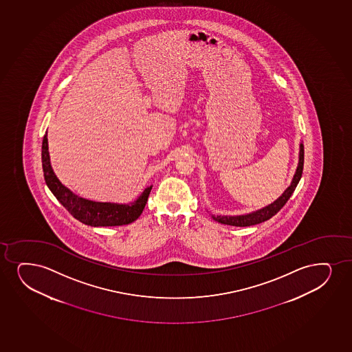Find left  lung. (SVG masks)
<instances>
[{
  "label": "left lung",
  "mask_w": 352,
  "mask_h": 352,
  "mask_svg": "<svg viewBox=\"0 0 352 352\" xmlns=\"http://www.w3.org/2000/svg\"><path fill=\"white\" fill-rule=\"evenodd\" d=\"M302 170H304V144H300V153H299V165L296 168V172L294 174V178L292 180L291 186L287 188L286 191L283 192V195L275 200L274 203L265 206V208H261L258 211L255 212L249 213V214H242V216H212L214 221L221 224H226V226H255V224H260L262 221H268L270 218L275 216L276 213L285 206L288 199L291 198L293 195L296 185L299 184L301 175H302Z\"/></svg>",
  "instance_id": "1"
}]
</instances>
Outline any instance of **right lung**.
Returning <instances> with one entry per match:
<instances>
[{
	"mask_svg": "<svg viewBox=\"0 0 352 352\" xmlns=\"http://www.w3.org/2000/svg\"><path fill=\"white\" fill-rule=\"evenodd\" d=\"M41 160L45 182L54 197L76 219L90 226H126L136 221L147 204L152 186L147 187L139 199L131 204H113L84 199L66 188L53 172L48 155L47 134L44 135L41 147Z\"/></svg>",
	"mask_w": 352,
	"mask_h": 352,
	"instance_id": "1",
	"label": "right lung"
}]
</instances>
